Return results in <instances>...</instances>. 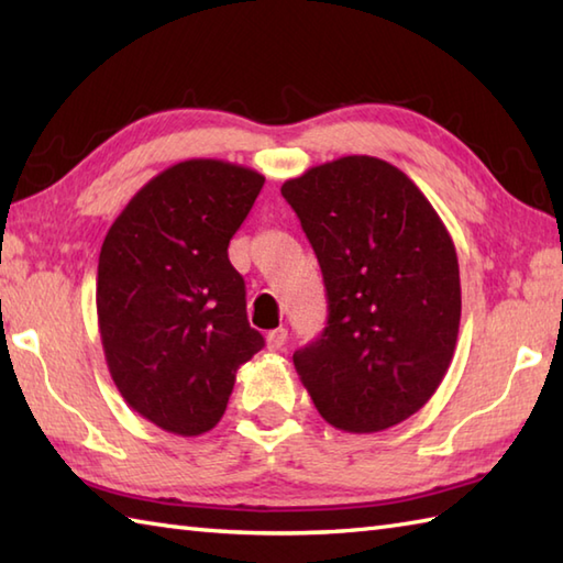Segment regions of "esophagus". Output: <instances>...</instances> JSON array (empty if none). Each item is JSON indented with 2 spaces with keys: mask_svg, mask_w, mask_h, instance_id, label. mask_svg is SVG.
Returning a JSON list of instances; mask_svg holds the SVG:
<instances>
[{
  "mask_svg": "<svg viewBox=\"0 0 563 563\" xmlns=\"http://www.w3.org/2000/svg\"><path fill=\"white\" fill-rule=\"evenodd\" d=\"M285 341H288V331H285L283 327H280V329H273V331L266 333L268 351H280L283 345H285Z\"/></svg>",
  "mask_w": 563,
  "mask_h": 563,
  "instance_id": "1",
  "label": "esophagus"
}]
</instances>
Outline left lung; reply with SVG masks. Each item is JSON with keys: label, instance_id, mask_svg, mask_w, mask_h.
Segmentation results:
<instances>
[{"label": "left lung", "instance_id": "1", "mask_svg": "<svg viewBox=\"0 0 563 563\" xmlns=\"http://www.w3.org/2000/svg\"><path fill=\"white\" fill-rule=\"evenodd\" d=\"M327 285L329 319L292 363L317 411L345 433L413 416L445 377L462 290L448 227L397 166L351 154L280 188Z\"/></svg>", "mask_w": 563, "mask_h": 563}]
</instances>
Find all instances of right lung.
I'll list each match as a JSON object with an SVG mask.
<instances>
[{"instance_id":"obj_1","label":"right lung","mask_w":563,"mask_h":563,"mask_svg":"<svg viewBox=\"0 0 563 563\" xmlns=\"http://www.w3.org/2000/svg\"><path fill=\"white\" fill-rule=\"evenodd\" d=\"M258 172L186 159L130 198L99 254L97 314L109 373L133 411L194 438L220 423L236 369L263 349L227 246Z\"/></svg>"}]
</instances>
